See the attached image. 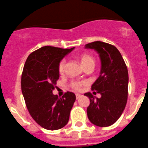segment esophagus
I'll return each mask as SVG.
<instances>
[{"label": "esophagus", "mask_w": 148, "mask_h": 148, "mask_svg": "<svg viewBox=\"0 0 148 148\" xmlns=\"http://www.w3.org/2000/svg\"><path fill=\"white\" fill-rule=\"evenodd\" d=\"M81 97H82V95L78 94V93H77V94H76V99H79V98H81Z\"/></svg>", "instance_id": "esophagus-1"}]
</instances>
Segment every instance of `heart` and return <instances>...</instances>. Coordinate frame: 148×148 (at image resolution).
<instances>
[{
  "mask_svg": "<svg viewBox=\"0 0 148 148\" xmlns=\"http://www.w3.org/2000/svg\"><path fill=\"white\" fill-rule=\"evenodd\" d=\"M79 60H80L81 64L83 66L84 69H85V67H87V66H94L95 65V60L94 59H93V58L92 57V56H90V55H88V54H83V55H80ZM65 66H66V61H65V60H61L60 63H59L58 66V71L60 74H62V73L64 71ZM82 84H83V82H73L72 83H71V87H72L73 89L76 90H79L81 87H82Z\"/></svg>",
  "mask_w": 148,
  "mask_h": 148,
  "instance_id": "1",
  "label": "heart"
}]
</instances>
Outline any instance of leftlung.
<instances>
[{"instance_id": "8db88e82", "label": "left lung", "mask_w": 148, "mask_h": 148, "mask_svg": "<svg viewBox=\"0 0 148 148\" xmlns=\"http://www.w3.org/2000/svg\"><path fill=\"white\" fill-rule=\"evenodd\" d=\"M85 47L96 51L101 64L99 77L91 87L101 96L98 99L90 93L84 94L90 99L87 108L88 119L97 126H110L118 121L126 105L128 85L126 65L121 52L113 45L96 41Z\"/></svg>"}]
</instances>
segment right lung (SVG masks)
I'll return each mask as SVG.
<instances>
[{
    "label": "right lung",
    "mask_w": 148,
    "mask_h": 148,
    "mask_svg": "<svg viewBox=\"0 0 148 148\" xmlns=\"http://www.w3.org/2000/svg\"><path fill=\"white\" fill-rule=\"evenodd\" d=\"M74 49L43 47L29 55L23 68L21 88L27 108L34 121L47 130L60 129L69 120L75 94L67 92L58 98L52 91L60 76L59 63Z\"/></svg>",
    "instance_id": "right-lung-1"
}]
</instances>
